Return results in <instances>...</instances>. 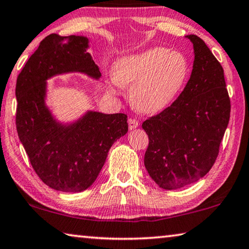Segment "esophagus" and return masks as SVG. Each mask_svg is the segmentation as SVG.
Wrapping results in <instances>:
<instances>
[{
  "label": "esophagus",
  "instance_id": "esophagus-1",
  "mask_svg": "<svg viewBox=\"0 0 249 249\" xmlns=\"http://www.w3.org/2000/svg\"><path fill=\"white\" fill-rule=\"evenodd\" d=\"M139 121L135 120V118H128V128L129 129H134L136 127H139Z\"/></svg>",
  "mask_w": 249,
  "mask_h": 249
}]
</instances>
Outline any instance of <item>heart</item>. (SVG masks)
<instances>
[{
  "mask_svg": "<svg viewBox=\"0 0 249 249\" xmlns=\"http://www.w3.org/2000/svg\"><path fill=\"white\" fill-rule=\"evenodd\" d=\"M109 92L118 85L132 86L129 97L134 107L147 114L160 113L175 100L188 75L186 57L165 47H152L129 54L114 63Z\"/></svg>",
  "mask_w": 249,
  "mask_h": 249,
  "instance_id": "b5f03b06",
  "label": "heart"
}]
</instances>
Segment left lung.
<instances>
[{
  "instance_id": "obj_1",
  "label": "left lung",
  "mask_w": 249,
  "mask_h": 249,
  "mask_svg": "<svg viewBox=\"0 0 249 249\" xmlns=\"http://www.w3.org/2000/svg\"><path fill=\"white\" fill-rule=\"evenodd\" d=\"M186 37L195 55L186 86L169 107L142 125L149 139L145 167L164 189L184 187L210 172L231 115L222 65L202 38Z\"/></svg>"
}]
</instances>
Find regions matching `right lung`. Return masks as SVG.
<instances>
[{
  "label": "right lung",
  "mask_w": 249,
  "mask_h": 249,
  "mask_svg": "<svg viewBox=\"0 0 249 249\" xmlns=\"http://www.w3.org/2000/svg\"><path fill=\"white\" fill-rule=\"evenodd\" d=\"M89 38L50 34L31 55L17 81L18 139L37 176L55 191L88 189L100 174L114 142L128 131L127 115L88 110L62 123L46 105V81L56 75L102 76L88 52Z\"/></svg>",
  "instance_id": "obj_1"
}]
</instances>
